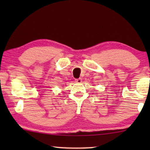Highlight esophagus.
<instances>
[{"instance_id": "esophagus-1", "label": "esophagus", "mask_w": 150, "mask_h": 150, "mask_svg": "<svg viewBox=\"0 0 150 150\" xmlns=\"http://www.w3.org/2000/svg\"><path fill=\"white\" fill-rule=\"evenodd\" d=\"M75 81L76 83H80L82 82V79H81V78H79V79H76L75 80Z\"/></svg>"}]
</instances>
